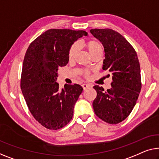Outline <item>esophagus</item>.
Instances as JSON below:
<instances>
[{"mask_svg": "<svg viewBox=\"0 0 159 159\" xmlns=\"http://www.w3.org/2000/svg\"><path fill=\"white\" fill-rule=\"evenodd\" d=\"M82 87H83V89H84V90H86V89H88V88L91 87V85L87 84H84L82 85Z\"/></svg>", "mask_w": 159, "mask_h": 159, "instance_id": "34e87169", "label": "esophagus"}]
</instances>
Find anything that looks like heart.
<instances>
[{"mask_svg":"<svg viewBox=\"0 0 159 159\" xmlns=\"http://www.w3.org/2000/svg\"><path fill=\"white\" fill-rule=\"evenodd\" d=\"M84 46L86 48L89 53L91 54V55H93L94 53H97L98 51H102V46H101V43L96 41V40H89V41H87L84 43ZM78 50H79V46H78L77 43L73 44V46L70 47L69 49V51H68V58L70 60H71L73 58H74L75 54L77 53ZM85 75H89V73L87 71L85 72Z\"/></svg>","mask_w":159,"mask_h":159,"instance_id":"obj_1","label":"heart"}]
</instances>
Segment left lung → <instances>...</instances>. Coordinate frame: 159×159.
<instances>
[{
	"label": "left lung",
	"instance_id": "obj_1",
	"mask_svg": "<svg viewBox=\"0 0 159 159\" xmlns=\"http://www.w3.org/2000/svg\"><path fill=\"white\" fill-rule=\"evenodd\" d=\"M104 48L103 70L112 74L111 88L93 86L96 115L103 121L117 124L125 119L136 105L141 89L140 64L136 52L125 38L112 29H91Z\"/></svg>",
	"mask_w": 159,
	"mask_h": 159
}]
</instances>
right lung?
Segmentation results:
<instances>
[{"label": "right lung", "instance_id": "right-lung-1", "mask_svg": "<svg viewBox=\"0 0 159 159\" xmlns=\"http://www.w3.org/2000/svg\"><path fill=\"white\" fill-rule=\"evenodd\" d=\"M83 35L87 32L50 29L35 39L25 53L20 88L31 114L46 129H60L72 119L83 88L65 84L61 90L56 80L58 68L69 61L70 48Z\"/></svg>", "mask_w": 159, "mask_h": 159}]
</instances>
